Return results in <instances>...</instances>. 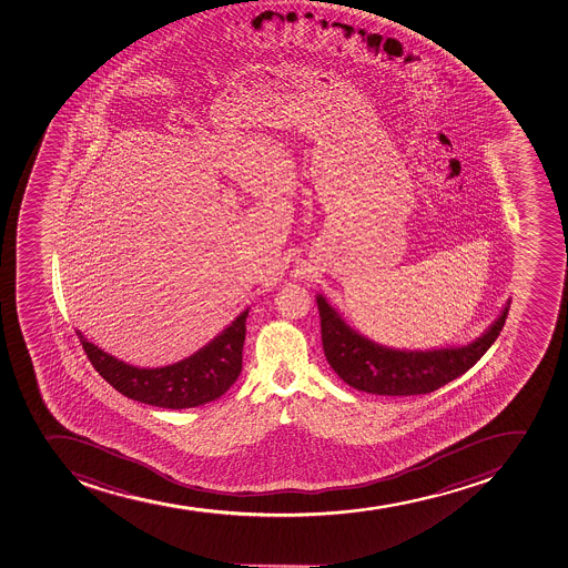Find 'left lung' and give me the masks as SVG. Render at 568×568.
Wrapping results in <instances>:
<instances>
[{
  "label": "left lung",
  "instance_id": "left-lung-1",
  "mask_svg": "<svg viewBox=\"0 0 568 568\" xmlns=\"http://www.w3.org/2000/svg\"><path fill=\"white\" fill-rule=\"evenodd\" d=\"M325 358L352 388L375 395H422L442 388L475 366L508 318L509 302L489 329L473 344L427 352L381 346L352 329L322 294L316 296Z\"/></svg>",
  "mask_w": 568,
  "mask_h": 568
}]
</instances>
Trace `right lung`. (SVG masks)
<instances>
[{"instance_id": "right-lung-1", "label": "right lung", "mask_w": 568, "mask_h": 568, "mask_svg": "<svg viewBox=\"0 0 568 568\" xmlns=\"http://www.w3.org/2000/svg\"><path fill=\"white\" fill-rule=\"evenodd\" d=\"M248 308L195 355L163 367H135L112 357L77 336L99 375L120 394L145 405L182 410L205 405L226 394L243 369V346Z\"/></svg>"}]
</instances>
